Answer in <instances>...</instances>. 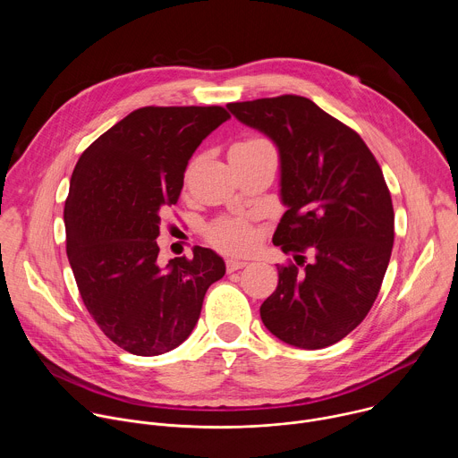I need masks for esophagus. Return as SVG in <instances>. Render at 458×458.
<instances>
[{"instance_id":"1","label":"esophagus","mask_w":458,"mask_h":458,"mask_svg":"<svg viewBox=\"0 0 458 458\" xmlns=\"http://www.w3.org/2000/svg\"><path fill=\"white\" fill-rule=\"evenodd\" d=\"M244 267H248L246 260H241V259H226V270H228L230 274L235 272V270H241V268H244Z\"/></svg>"}]
</instances>
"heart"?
I'll list each match as a JSON object with an SVG mask.
<instances>
[{"mask_svg":"<svg viewBox=\"0 0 458 458\" xmlns=\"http://www.w3.org/2000/svg\"><path fill=\"white\" fill-rule=\"evenodd\" d=\"M272 147L265 138L260 136H248L242 141L235 143L230 152H250V150H260ZM208 241L225 251H244L253 244V230L251 226L242 219H221L214 223L207 232Z\"/></svg>","mask_w":458,"mask_h":458,"instance_id":"heart-1","label":"heart"}]
</instances>
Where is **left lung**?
Instances as JSON below:
<instances>
[{
    "mask_svg": "<svg viewBox=\"0 0 458 458\" xmlns=\"http://www.w3.org/2000/svg\"><path fill=\"white\" fill-rule=\"evenodd\" d=\"M268 136L281 157L288 208L274 244L295 253L279 267L260 318L283 343L318 350L344 339L371 310L394 248V205L382 170L360 136L302 96L228 103ZM310 249L314 260L303 265Z\"/></svg>",
    "mask_w": 458,
    "mask_h": 458,
    "instance_id": "obj_1",
    "label": "left lung"
}]
</instances>
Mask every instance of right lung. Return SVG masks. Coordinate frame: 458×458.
I'll list each match as a JSON object with an SVG mask.
<instances>
[{
  "mask_svg": "<svg viewBox=\"0 0 458 458\" xmlns=\"http://www.w3.org/2000/svg\"><path fill=\"white\" fill-rule=\"evenodd\" d=\"M226 119L223 106H143L74 168L63 214L69 263L89 313L128 353L154 357L184 343L226 272L223 257L201 246L161 267L156 241L191 154Z\"/></svg>",
  "mask_w": 458,
  "mask_h": 458,
  "instance_id": "1",
  "label": "right lung"
}]
</instances>
